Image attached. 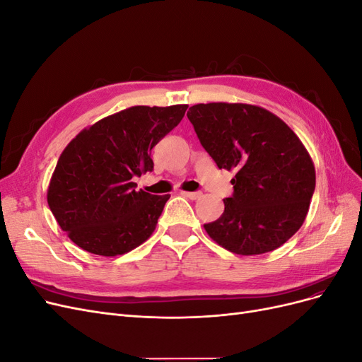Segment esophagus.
Wrapping results in <instances>:
<instances>
[{"label": "esophagus", "mask_w": 362, "mask_h": 362, "mask_svg": "<svg viewBox=\"0 0 362 362\" xmlns=\"http://www.w3.org/2000/svg\"><path fill=\"white\" fill-rule=\"evenodd\" d=\"M182 194L185 196V198H189V199H193V201H196V199H199L201 196H202V193L201 192H182Z\"/></svg>", "instance_id": "34e87169"}]
</instances>
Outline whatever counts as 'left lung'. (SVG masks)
Instances as JSON below:
<instances>
[{
    "label": "left lung",
    "instance_id": "8db88e82",
    "mask_svg": "<svg viewBox=\"0 0 362 362\" xmlns=\"http://www.w3.org/2000/svg\"><path fill=\"white\" fill-rule=\"evenodd\" d=\"M187 117L218 169L235 170L225 211L204 225L214 242L237 255L275 250L299 231L315 189L314 163L300 139L258 105L210 103Z\"/></svg>",
    "mask_w": 362,
    "mask_h": 362
}]
</instances>
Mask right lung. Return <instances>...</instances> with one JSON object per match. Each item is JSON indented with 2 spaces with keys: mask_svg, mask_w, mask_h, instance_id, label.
Returning <instances> with one entry per match:
<instances>
[{
  "mask_svg": "<svg viewBox=\"0 0 362 362\" xmlns=\"http://www.w3.org/2000/svg\"><path fill=\"white\" fill-rule=\"evenodd\" d=\"M187 107H129L69 141L54 169L47 199L76 246L116 257L154 233L170 194L136 190L133 178L154 169L152 148L181 122Z\"/></svg>",
  "mask_w": 362,
  "mask_h": 362,
  "instance_id": "obj_1",
  "label": "right lung"
}]
</instances>
